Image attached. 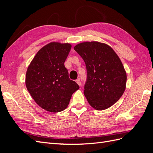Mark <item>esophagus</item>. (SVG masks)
Masks as SVG:
<instances>
[{"instance_id":"1","label":"esophagus","mask_w":153,"mask_h":153,"mask_svg":"<svg viewBox=\"0 0 153 153\" xmlns=\"http://www.w3.org/2000/svg\"><path fill=\"white\" fill-rule=\"evenodd\" d=\"M76 82L77 83L78 85H79V86H80V85H81V82H80V80L79 79H77V80H76Z\"/></svg>"}]
</instances>
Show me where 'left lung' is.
I'll return each instance as SVG.
<instances>
[{"instance_id": "left-lung-1", "label": "left lung", "mask_w": 153, "mask_h": 153, "mask_svg": "<svg viewBox=\"0 0 153 153\" xmlns=\"http://www.w3.org/2000/svg\"><path fill=\"white\" fill-rule=\"evenodd\" d=\"M74 50L85 63L84 93L88 103L98 110L110 107L126 89V73L121 59L110 46L98 41L79 43Z\"/></svg>"}]
</instances>
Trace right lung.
<instances>
[{
    "mask_svg": "<svg viewBox=\"0 0 153 153\" xmlns=\"http://www.w3.org/2000/svg\"><path fill=\"white\" fill-rule=\"evenodd\" d=\"M71 48L69 43L51 42L38 51L27 68V89L35 102L48 112L65 110L72 94L79 89L69 79L64 66Z\"/></svg>",
    "mask_w": 153,
    "mask_h": 153,
    "instance_id": "right-lung-1",
    "label": "right lung"
}]
</instances>
